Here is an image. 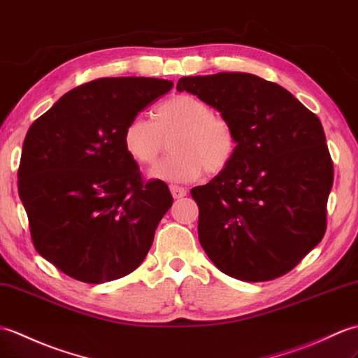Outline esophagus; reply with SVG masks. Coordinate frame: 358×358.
Returning <instances> with one entry per match:
<instances>
[{
    "mask_svg": "<svg viewBox=\"0 0 358 358\" xmlns=\"http://www.w3.org/2000/svg\"><path fill=\"white\" fill-rule=\"evenodd\" d=\"M171 194H172V196L173 198H182V196H186L187 195V189H185V187H181V186H177V185H171Z\"/></svg>",
    "mask_w": 358,
    "mask_h": 358,
    "instance_id": "34e87169",
    "label": "esophagus"
}]
</instances>
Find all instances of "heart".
Listing matches in <instances>:
<instances>
[{
    "mask_svg": "<svg viewBox=\"0 0 358 358\" xmlns=\"http://www.w3.org/2000/svg\"><path fill=\"white\" fill-rule=\"evenodd\" d=\"M172 137L173 152L149 171L169 182L195 181L201 173H220L235 159L238 136L231 122L194 94L181 93L155 108L152 120L131 119L123 129V148L132 160L152 164Z\"/></svg>",
    "mask_w": 358,
    "mask_h": 358,
    "instance_id": "1",
    "label": "heart"
}]
</instances>
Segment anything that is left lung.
<instances>
[{
  "instance_id": "1",
  "label": "left lung",
  "mask_w": 358,
  "mask_h": 358,
  "mask_svg": "<svg viewBox=\"0 0 358 358\" xmlns=\"http://www.w3.org/2000/svg\"><path fill=\"white\" fill-rule=\"evenodd\" d=\"M235 127V159L190 194L198 236L227 276L265 282L293 270L327 231L334 166L317 115L274 82L248 73L181 78Z\"/></svg>"
}]
</instances>
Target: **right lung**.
<instances>
[{"label":"right lung","mask_w":358,"mask_h":358,"mask_svg":"<svg viewBox=\"0 0 358 358\" xmlns=\"http://www.w3.org/2000/svg\"><path fill=\"white\" fill-rule=\"evenodd\" d=\"M171 80L103 78L64 94L24 138L18 192L33 247L87 284L120 279L143 262L171 209L162 180H143L123 148L127 123Z\"/></svg>","instance_id":"1"}]
</instances>
